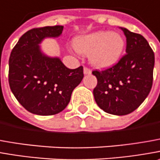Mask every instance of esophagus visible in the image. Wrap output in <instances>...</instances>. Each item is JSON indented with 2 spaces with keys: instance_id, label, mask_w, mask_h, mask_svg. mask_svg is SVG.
<instances>
[{
  "instance_id": "1",
  "label": "esophagus",
  "mask_w": 160,
  "mask_h": 160,
  "mask_svg": "<svg viewBox=\"0 0 160 160\" xmlns=\"http://www.w3.org/2000/svg\"><path fill=\"white\" fill-rule=\"evenodd\" d=\"M83 72H84V74L85 75H88V74H91V70L88 69V68H87V67H85L84 68V70H83Z\"/></svg>"
}]
</instances>
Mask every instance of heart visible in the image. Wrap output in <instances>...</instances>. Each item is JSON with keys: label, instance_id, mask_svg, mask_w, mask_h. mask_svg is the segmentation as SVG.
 I'll return each mask as SVG.
<instances>
[{"label": "heart", "instance_id": "1", "mask_svg": "<svg viewBox=\"0 0 160 160\" xmlns=\"http://www.w3.org/2000/svg\"><path fill=\"white\" fill-rule=\"evenodd\" d=\"M73 46L80 55H88L89 62L95 67L108 68L121 58L125 48V39L118 32L101 31L76 39Z\"/></svg>", "mask_w": 160, "mask_h": 160}]
</instances>
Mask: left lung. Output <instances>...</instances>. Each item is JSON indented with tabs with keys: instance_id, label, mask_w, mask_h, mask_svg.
Instances as JSON below:
<instances>
[{
	"instance_id": "left-lung-1",
	"label": "left lung",
	"mask_w": 160,
	"mask_h": 160,
	"mask_svg": "<svg viewBox=\"0 0 160 160\" xmlns=\"http://www.w3.org/2000/svg\"><path fill=\"white\" fill-rule=\"evenodd\" d=\"M126 55L112 67L94 71L97 85L93 91L97 105L105 112L127 115L142 104L152 89L154 53L146 39L127 28Z\"/></svg>"
}]
</instances>
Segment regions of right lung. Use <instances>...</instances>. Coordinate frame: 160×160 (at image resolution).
<instances>
[{"instance_id":"add662e5","label":"right lung","mask_w":160,"mask_h":160,"mask_svg":"<svg viewBox=\"0 0 160 160\" xmlns=\"http://www.w3.org/2000/svg\"><path fill=\"white\" fill-rule=\"evenodd\" d=\"M63 26H45L20 37L8 60V83L17 100L28 112L48 116L68 105L72 93L83 79V67L67 68L58 57L42 51L47 38L62 35Z\"/></svg>"}]
</instances>
